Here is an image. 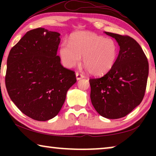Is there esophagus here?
Here are the masks:
<instances>
[{"mask_svg": "<svg viewBox=\"0 0 156 156\" xmlns=\"http://www.w3.org/2000/svg\"><path fill=\"white\" fill-rule=\"evenodd\" d=\"M76 80H81V79L84 78V76L82 74L79 73V72H76Z\"/></svg>", "mask_w": 156, "mask_h": 156, "instance_id": "1", "label": "esophagus"}]
</instances>
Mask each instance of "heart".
Masks as SVG:
<instances>
[{"mask_svg":"<svg viewBox=\"0 0 156 156\" xmlns=\"http://www.w3.org/2000/svg\"><path fill=\"white\" fill-rule=\"evenodd\" d=\"M69 42H64L59 48V56L65 67H75L83 57V64L89 73L101 76L115 65L118 45L112 38H105L91 32L80 31L72 34Z\"/></svg>","mask_w":156,"mask_h":156,"instance_id":"heart-1","label":"heart"}]
</instances>
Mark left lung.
<instances>
[{
    "mask_svg": "<svg viewBox=\"0 0 156 156\" xmlns=\"http://www.w3.org/2000/svg\"><path fill=\"white\" fill-rule=\"evenodd\" d=\"M120 50L112 69L100 78L89 80L91 104L101 116L122 118L139 105L145 95L148 62L140 44L128 35L105 32Z\"/></svg>",
    "mask_w": 156,
    "mask_h": 156,
    "instance_id": "8db88e82",
    "label": "left lung"
}]
</instances>
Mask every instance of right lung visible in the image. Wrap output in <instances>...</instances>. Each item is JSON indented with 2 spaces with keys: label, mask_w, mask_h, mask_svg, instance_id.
<instances>
[{
  "label": "right lung",
  "mask_w": 156,
  "mask_h": 156,
  "mask_svg": "<svg viewBox=\"0 0 156 156\" xmlns=\"http://www.w3.org/2000/svg\"><path fill=\"white\" fill-rule=\"evenodd\" d=\"M59 35L41 27L31 30L8 55L5 80L8 95L34 120L56 116L68 89L76 82L74 72L64 67L57 55Z\"/></svg>",
  "instance_id": "obj_1"
}]
</instances>
